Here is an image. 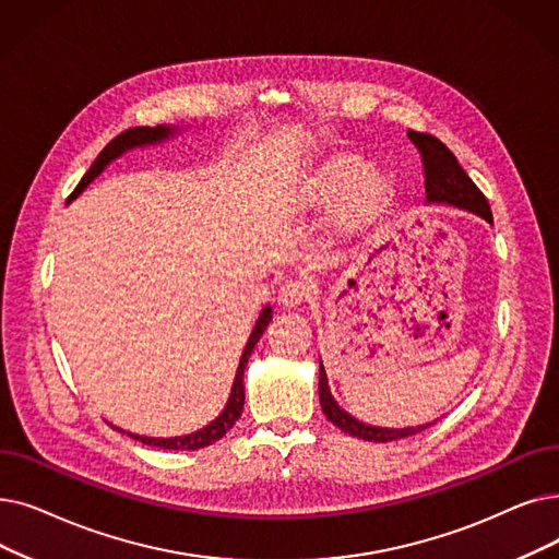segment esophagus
Returning a JSON list of instances; mask_svg holds the SVG:
<instances>
[{"label": "esophagus", "instance_id": "obj_1", "mask_svg": "<svg viewBox=\"0 0 559 559\" xmlns=\"http://www.w3.org/2000/svg\"><path fill=\"white\" fill-rule=\"evenodd\" d=\"M310 295V285L304 278H289L281 285L278 289V301L287 308H295L299 304H304Z\"/></svg>", "mask_w": 559, "mask_h": 559}]
</instances>
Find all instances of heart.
<instances>
[{
  "label": "heart",
  "instance_id": "obj_1",
  "mask_svg": "<svg viewBox=\"0 0 559 559\" xmlns=\"http://www.w3.org/2000/svg\"><path fill=\"white\" fill-rule=\"evenodd\" d=\"M310 199L320 203L335 201L347 191L343 214L354 226L368 224L383 212L391 201L393 185L377 168H366V162L356 155H333L324 159L308 182Z\"/></svg>",
  "mask_w": 559,
  "mask_h": 559
}]
</instances>
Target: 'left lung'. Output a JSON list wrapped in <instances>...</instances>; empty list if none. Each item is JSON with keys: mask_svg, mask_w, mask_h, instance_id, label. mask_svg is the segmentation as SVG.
<instances>
[{"mask_svg": "<svg viewBox=\"0 0 559 559\" xmlns=\"http://www.w3.org/2000/svg\"><path fill=\"white\" fill-rule=\"evenodd\" d=\"M408 139L414 141V145L423 155L427 203H445V205L468 210V212H475L477 216H481L484 222L493 224V214H491L489 201L484 199V193L468 178L464 168H461V164L456 162V157L452 155L448 145L436 136L427 134V132H414V130H408ZM320 404H322L324 416L335 427H340L349 436H356V439L372 441V443L400 441V439H406V436L420 433L423 429H427L436 423L433 420V423L418 425V427L391 429V427H372V425L356 420L354 416L347 414V411L340 408L337 402L333 400V395L329 391V381H326V372H324L322 360H320Z\"/></svg>", "mask_w": 559, "mask_h": 559, "instance_id": "8db88e82", "label": "left lung"}]
</instances>
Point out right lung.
<instances>
[{"instance_id":"add662e5","label":"right lung","mask_w":559,"mask_h":559,"mask_svg":"<svg viewBox=\"0 0 559 559\" xmlns=\"http://www.w3.org/2000/svg\"><path fill=\"white\" fill-rule=\"evenodd\" d=\"M178 130L176 128H168V126H157V128H130L126 132H120L116 139H111L105 151L98 155V159H95L91 164L88 171L84 174V178L80 180V185L75 187V191L70 193V199H78L80 193L98 178L107 164L116 157H120L123 153L132 151V148H141V145H151V143H159V141H166L168 136H174ZM272 320V306L262 308L260 318L249 335V343L245 347V352H241V358H239V366H237V374H235V381H233V391H230V397H228V404L226 408L222 411L219 416H216L210 425H205L203 429L193 431V433H187V436H174V439H151V436H139V433H130L126 431L128 436H132L134 441H141L143 445H153V448H162V450H199V448H205V445H212L214 441H219L222 436H226V431L239 420L241 416V408H245V368L249 362V356L255 347V343L260 340V335L264 333L266 324H270ZM118 429V427H114ZM123 431V429H118Z\"/></svg>"}]
</instances>
